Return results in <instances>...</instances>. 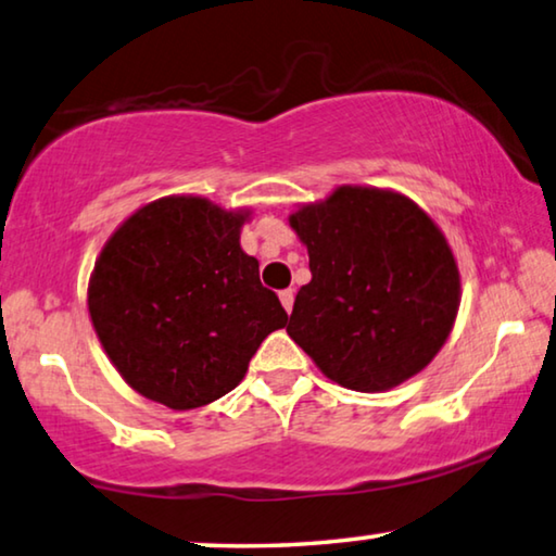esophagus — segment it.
Instances as JSON below:
<instances>
[{
	"label": "esophagus",
	"mask_w": 556,
	"mask_h": 556,
	"mask_svg": "<svg viewBox=\"0 0 556 556\" xmlns=\"http://www.w3.org/2000/svg\"><path fill=\"white\" fill-rule=\"evenodd\" d=\"M279 300H281V306H285L287 312H292V306H294V292H292V289H285V292H279Z\"/></svg>",
	"instance_id": "1"
}]
</instances>
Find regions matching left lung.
Masks as SVG:
<instances>
[{
    "label": "left lung",
    "instance_id": "left-lung-1",
    "mask_svg": "<svg viewBox=\"0 0 556 556\" xmlns=\"http://www.w3.org/2000/svg\"><path fill=\"white\" fill-rule=\"evenodd\" d=\"M309 252L287 334L331 382L384 392L427 367L459 309L446 239L412 199L339 187L289 217Z\"/></svg>",
    "mask_w": 556,
    "mask_h": 556
}]
</instances>
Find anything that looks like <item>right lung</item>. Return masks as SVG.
<instances>
[{
  "mask_svg": "<svg viewBox=\"0 0 556 556\" xmlns=\"http://www.w3.org/2000/svg\"><path fill=\"white\" fill-rule=\"evenodd\" d=\"M250 212L164 197L114 231L89 279V314L131 389L169 409L231 392L287 312L239 247Z\"/></svg>",
  "mask_w": 556,
  "mask_h": 556,
  "instance_id": "add662e5",
  "label": "right lung"
}]
</instances>
